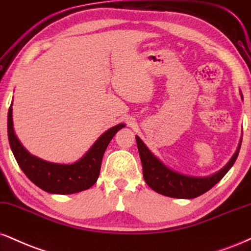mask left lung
<instances>
[{"instance_id":"1","label":"left lung","mask_w":251,"mask_h":251,"mask_svg":"<svg viewBox=\"0 0 251 251\" xmlns=\"http://www.w3.org/2000/svg\"><path fill=\"white\" fill-rule=\"evenodd\" d=\"M240 95L243 99L242 92H240ZM135 139H137L139 155L143 164L144 179L147 185L159 194L175 199H188V200L198 198L215 186L232 167L241 149L240 141L236 152L220 171L206 176H194L172 170L151 152L149 147L138 135H135Z\"/></svg>"}]
</instances>
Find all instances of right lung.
<instances>
[{
  "label": "right lung",
  "mask_w": 251,
  "mask_h": 251,
  "mask_svg": "<svg viewBox=\"0 0 251 251\" xmlns=\"http://www.w3.org/2000/svg\"><path fill=\"white\" fill-rule=\"evenodd\" d=\"M125 124H118L105 131L91 149L72 164H57L32 155L21 144L14 129L13 101L8 111V138L15 159L31 182L51 194H75L92 187L100 173L101 160L108 144Z\"/></svg>",
  "instance_id": "obj_1"
}]
</instances>
